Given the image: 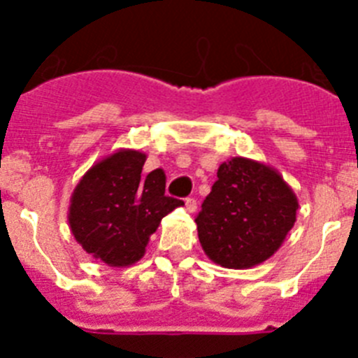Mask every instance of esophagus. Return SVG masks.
I'll return each mask as SVG.
<instances>
[{
	"mask_svg": "<svg viewBox=\"0 0 358 358\" xmlns=\"http://www.w3.org/2000/svg\"><path fill=\"white\" fill-rule=\"evenodd\" d=\"M185 206H186V210L189 211V213H194V211L197 210V201H195L194 197H186L185 199Z\"/></svg>",
	"mask_w": 358,
	"mask_h": 358,
	"instance_id": "1",
	"label": "esophagus"
}]
</instances>
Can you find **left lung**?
Returning <instances> with one entry per match:
<instances>
[{"label": "left lung", "mask_w": 358, "mask_h": 358, "mask_svg": "<svg viewBox=\"0 0 358 358\" xmlns=\"http://www.w3.org/2000/svg\"><path fill=\"white\" fill-rule=\"evenodd\" d=\"M297 199L283 177L262 163L235 157L195 217L199 240L215 264L249 268L274 255L296 222Z\"/></svg>", "instance_id": "8db88e82"}]
</instances>
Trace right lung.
I'll use <instances>...</instances> for the list:
<instances>
[{
  "label": "right lung",
  "instance_id": "1",
  "mask_svg": "<svg viewBox=\"0 0 358 358\" xmlns=\"http://www.w3.org/2000/svg\"><path fill=\"white\" fill-rule=\"evenodd\" d=\"M145 159L138 150L116 152L94 164L73 192L68 217L73 236L113 267L140 260L161 218L185 204L164 195L163 170L141 173Z\"/></svg>",
  "mask_w": 358,
  "mask_h": 358
}]
</instances>
